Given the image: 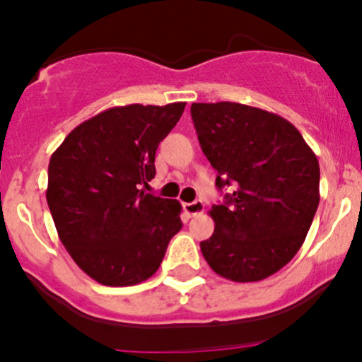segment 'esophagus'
<instances>
[{
  "mask_svg": "<svg viewBox=\"0 0 362 362\" xmlns=\"http://www.w3.org/2000/svg\"><path fill=\"white\" fill-rule=\"evenodd\" d=\"M184 210L189 217H196V215L203 214L204 204H203V202H199V199H196V202H192V203H184Z\"/></svg>",
  "mask_w": 362,
  "mask_h": 362,
  "instance_id": "esophagus-1",
  "label": "esophagus"
}]
</instances>
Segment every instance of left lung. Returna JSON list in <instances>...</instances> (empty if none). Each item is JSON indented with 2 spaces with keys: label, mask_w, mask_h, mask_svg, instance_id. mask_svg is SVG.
I'll return each instance as SVG.
<instances>
[{
  "label": "left lung",
  "mask_w": 362,
  "mask_h": 362,
  "mask_svg": "<svg viewBox=\"0 0 362 362\" xmlns=\"http://www.w3.org/2000/svg\"><path fill=\"white\" fill-rule=\"evenodd\" d=\"M203 154L217 170L214 235L199 243L217 275L259 282L303 245L319 206L320 170L301 133L276 113L221 101L192 103Z\"/></svg>",
  "instance_id": "8db88e82"
}]
</instances>
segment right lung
I'll return each mask as SVG.
<instances>
[{"mask_svg":"<svg viewBox=\"0 0 362 362\" xmlns=\"http://www.w3.org/2000/svg\"><path fill=\"white\" fill-rule=\"evenodd\" d=\"M185 103L127 105L98 113L64 138L49 163L47 203L73 261L103 286L151 279L182 229L177 199L141 189L156 151Z\"/></svg>","mask_w":362,"mask_h":362,"instance_id":"add662e5","label":"right lung"}]
</instances>
